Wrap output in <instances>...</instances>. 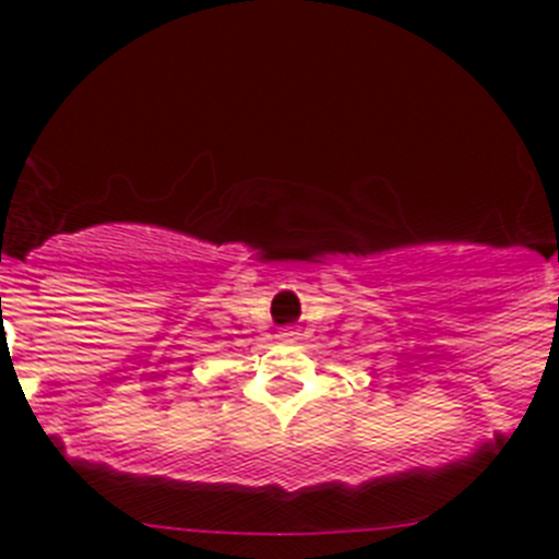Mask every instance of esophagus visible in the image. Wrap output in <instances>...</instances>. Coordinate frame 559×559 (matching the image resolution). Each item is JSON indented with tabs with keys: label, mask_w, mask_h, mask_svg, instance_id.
I'll use <instances>...</instances> for the list:
<instances>
[{
	"label": "esophagus",
	"mask_w": 559,
	"mask_h": 559,
	"mask_svg": "<svg viewBox=\"0 0 559 559\" xmlns=\"http://www.w3.org/2000/svg\"><path fill=\"white\" fill-rule=\"evenodd\" d=\"M276 338L285 341V344H294V341L299 338V333H296L294 328H285V330H280V333H276Z\"/></svg>",
	"instance_id": "34e87169"
}]
</instances>
